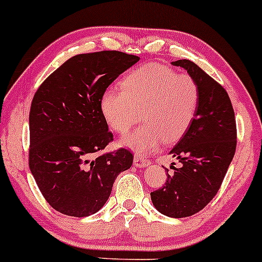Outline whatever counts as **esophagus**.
<instances>
[{
  "label": "esophagus",
  "mask_w": 262,
  "mask_h": 262,
  "mask_svg": "<svg viewBox=\"0 0 262 262\" xmlns=\"http://www.w3.org/2000/svg\"><path fill=\"white\" fill-rule=\"evenodd\" d=\"M149 163H151V161H149L147 157H143V156H139V155L135 156L134 164L136 167H146L148 166Z\"/></svg>",
  "instance_id": "esophagus-1"
}]
</instances>
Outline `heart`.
<instances>
[{"label":"heart","instance_id":"heart-1","mask_svg":"<svg viewBox=\"0 0 262 262\" xmlns=\"http://www.w3.org/2000/svg\"><path fill=\"white\" fill-rule=\"evenodd\" d=\"M201 89L194 78L177 74L173 68L146 63L126 73L121 90L107 89L100 110L114 132L125 135L139 121L142 125L120 141L140 155L155 151L160 143H174L194 121Z\"/></svg>","mask_w":262,"mask_h":262}]
</instances>
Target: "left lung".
<instances>
[{
    "label": "left lung",
    "instance_id": "1",
    "mask_svg": "<svg viewBox=\"0 0 262 262\" xmlns=\"http://www.w3.org/2000/svg\"><path fill=\"white\" fill-rule=\"evenodd\" d=\"M182 67L199 85L201 102L189 130L169 152L181 162L172 176L151 193L154 205L170 218L198 213L218 193L236 149V122L228 93L195 63L181 59Z\"/></svg>",
    "mask_w": 262,
    "mask_h": 262
}]
</instances>
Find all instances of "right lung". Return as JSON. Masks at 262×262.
<instances>
[{
	"instance_id": "add662e5",
	"label": "right lung",
	"mask_w": 262,
	"mask_h": 262,
	"mask_svg": "<svg viewBox=\"0 0 262 262\" xmlns=\"http://www.w3.org/2000/svg\"><path fill=\"white\" fill-rule=\"evenodd\" d=\"M140 60L117 51L78 54L38 88L29 111V169L49 205L83 218L101 209L134 156L119 148L100 155L114 140L100 110L108 85Z\"/></svg>"
}]
</instances>
